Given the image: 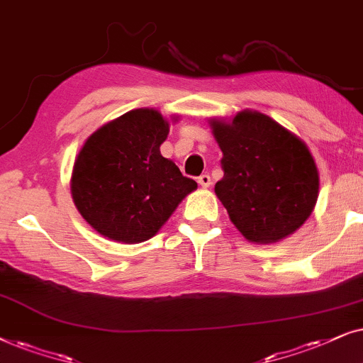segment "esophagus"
Returning <instances> with one entry per match:
<instances>
[{
	"label": "esophagus",
	"mask_w": 363,
	"mask_h": 363,
	"mask_svg": "<svg viewBox=\"0 0 363 363\" xmlns=\"http://www.w3.org/2000/svg\"><path fill=\"white\" fill-rule=\"evenodd\" d=\"M197 182H199V184H201L202 187H209L212 181H211L209 174H202V176L197 177Z\"/></svg>",
	"instance_id": "34e87169"
}]
</instances>
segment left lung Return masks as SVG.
<instances>
[{
	"label": "left lung",
	"instance_id": "obj_1",
	"mask_svg": "<svg viewBox=\"0 0 363 363\" xmlns=\"http://www.w3.org/2000/svg\"><path fill=\"white\" fill-rule=\"evenodd\" d=\"M224 177L216 194L247 240L275 242L301 227L317 202L318 171L301 139L260 113L212 121Z\"/></svg>",
	"mask_w": 363,
	"mask_h": 363
}]
</instances>
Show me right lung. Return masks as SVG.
Segmentation results:
<instances>
[{
    "label": "right lung",
    "instance_id": "obj_1",
    "mask_svg": "<svg viewBox=\"0 0 363 363\" xmlns=\"http://www.w3.org/2000/svg\"><path fill=\"white\" fill-rule=\"evenodd\" d=\"M167 133L157 111L134 109L84 143L72 169L71 194L101 235L125 244L151 239L197 187L161 156Z\"/></svg>",
    "mask_w": 363,
    "mask_h": 363
}]
</instances>
